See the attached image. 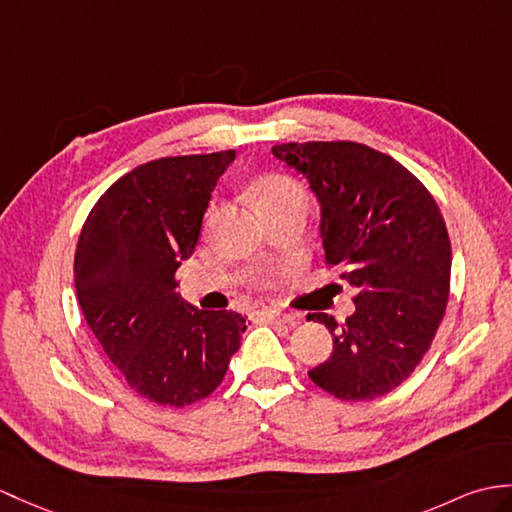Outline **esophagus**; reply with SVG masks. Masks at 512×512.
<instances>
[{
	"mask_svg": "<svg viewBox=\"0 0 512 512\" xmlns=\"http://www.w3.org/2000/svg\"><path fill=\"white\" fill-rule=\"evenodd\" d=\"M259 318L264 320V323H292L294 320V316H290V314H283V312H261L259 314Z\"/></svg>",
	"mask_w": 512,
	"mask_h": 512,
	"instance_id": "1",
	"label": "esophagus"
}]
</instances>
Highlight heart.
I'll list each match as a JSON object with an SVG mask.
<instances>
[{"mask_svg": "<svg viewBox=\"0 0 512 512\" xmlns=\"http://www.w3.org/2000/svg\"><path fill=\"white\" fill-rule=\"evenodd\" d=\"M257 194H259V205L266 213L279 211L292 205H307L305 187L299 181H294V178L283 176V174L266 176L264 181L259 183Z\"/></svg>", "mask_w": 512, "mask_h": 512, "instance_id": "1", "label": "heart"}]
</instances>
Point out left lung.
Segmentation results:
<instances>
[{
    "label": "left lung",
    "mask_w": 512,
    "mask_h": 512,
    "mask_svg": "<svg viewBox=\"0 0 512 512\" xmlns=\"http://www.w3.org/2000/svg\"><path fill=\"white\" fill-rule=\"evenodd\" d=\"M320 205L325 261L347 268L355 312L323 323L334 351L310 379L342 401L382 397L423 360L445 316L451 244L436 200L412 172L355 141L281 144Z\"/></svg>",
    "instance_id": "left-lung-1"
}]
</instances>
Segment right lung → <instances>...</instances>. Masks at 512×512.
Wrapping results in <instances>:
<instances>
[{
    "instance_id": "obj_1",
    "label": "right lung",
    "mask_w": 512,
    "mask_h": 512,
    "mask_svg": "<svg viewBox=\"0 0 512 512\" xmlns=\"http://www.w3.org/2000/svg\"><path fill=\"white\" fill-rule=\"evenodd\" d=\"M235 150L165 157L124 174L82 227L74 281L87 325L137 395L183 408L220 386L246 316L183 301L174 275Z\"/></svg>"
}]
</instances>
